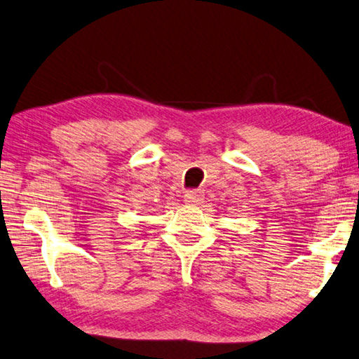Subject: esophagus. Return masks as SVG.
Masks as SVG:
<instances>
[{"mask_svg":"<svg viewBox=\"0 0 359 359\" xmlns=\"http://www.w3.org/2000/svg\"><path fill=\"white\" fill-rule=\"evenodd\" d=\"M202 201H203V192H202V191L196 189V191H187V192L184 194V202H186V203L197 205V203H201Z\"/></svg>","mask_w":359,"mask_h":359,"instance_id":"esophagus-1","label":"esophagus"}]
</instances>
